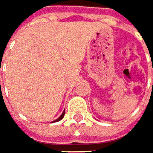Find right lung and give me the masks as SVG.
<instances>
[{
    "instance_id": "right-lung-1",
    "label": "right lung",
    "mask_w": 153,
    "mask_h": 153,
    "mask_svg": "<svg viewBox=\"0 0 153 153\" xmlns=\"http://www.w3.org/2000/svg\"><path fill=\"white\" fill-rule=\"evenodd\" d=\"M64 113H65V110H64V111L62 112V115L60 116V117H59V118H57L56 120H54L53 122H57V121H60L61 119H62V118H63V117H64Z\"/></svg>"
}]
</instances>
